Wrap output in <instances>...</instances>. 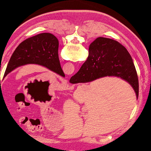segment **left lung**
I'll use <instances>...</instances> for the list:
<instances>
[{"label": "left lung", "mask_w": 151, "mask_h": 151, "mask_svg": "<svg viewBox=\"0 0 151 151\" xmlns=\"http://www.w3.org/2000/svg\"><path fill=\"white\" fill-rule=\"evenodd\" d=\"M58 49V41L51 33H41L26 39L13 53L3 78L16 68L31 63L44 66L65 77L59 61Z\"/></svg>", "instance_id": "obj_1"}]
</instances>
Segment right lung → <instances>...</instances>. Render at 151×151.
I'll use <instances>...</instances> for the list:
<instances>
[{
  "label": "right lung",
  "mask_w": 151,
  "mask_h": 151,
  "mask_svg": "<svg viewBox=\"0 0 151 151\" xmlns=\"http://www.w3.org/2000/svg\"><path fill=\"white\" fill-rule=\"evenodd\" d=\"M105 76H116L125 80L138 96V76L129 53L116 41L99 37L89 45L88 59L71 77L70 83H88Z\"/></svg>",
  "instance_id": "obj_1"
}]
</instances>
